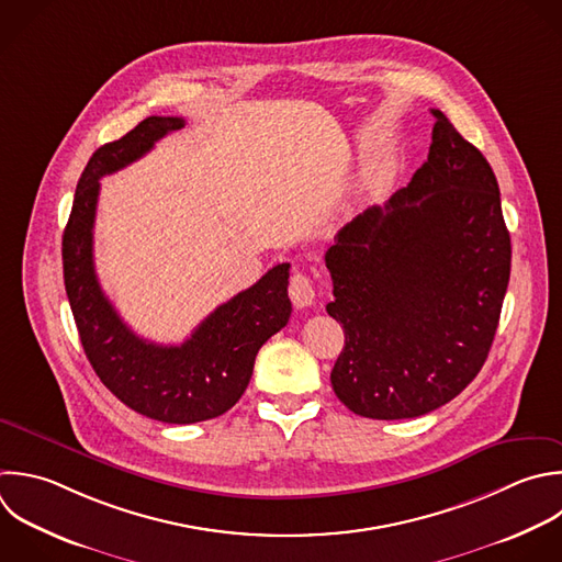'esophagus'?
<instances>
[{
	"instance_id": "1",
	"label": "esophagus",
	"mask_w": 562,
	"mask_h": 562,
	"mask_svg": "<svg viewBox=\"0 0 562 562\" xmlns=\"http://www.w3.org/2000/svg\"><path fill=\"white\" fill-rule=\"evenodd\" d=\"M288 294H290V299H292L294 307H299V310H301V307L312 305V303H314V296H316L314 285H312V281H310V277H307V274H303V272H294V274L290 277Z\"/></svg>"
}]
</instances>
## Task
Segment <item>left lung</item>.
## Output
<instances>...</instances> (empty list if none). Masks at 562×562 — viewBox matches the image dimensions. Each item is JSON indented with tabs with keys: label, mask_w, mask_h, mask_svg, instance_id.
<instances>
[{
	"label": "left lung",
	"mask_w": 562,
	"mask_h": 562,
	"mask_svg": "<svg viewBox=\"0 0 562 562\" xmlns=\"http://www.w3.org/2000/svg\"><path fill=\"white\" fill-rule=\"evenodd\" d=\"M428 160L325 252L327 314L345 329L338 400L371 419L419 417L481 371L509 281L512 246L483 154L432 110Z\"/></svg>",
	"instance_id": "obj_1"
}]
</instances>
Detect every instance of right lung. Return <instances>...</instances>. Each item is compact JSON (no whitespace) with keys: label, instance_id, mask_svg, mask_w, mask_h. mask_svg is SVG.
I'll use <instances>...</instances> for the list:
<instances>
[{"label":"right lung","instance_id":"right-lung-1","mask_svg":"<svg viewBox=\"0 0 562 562\" xmlns=\"http://www.w3.org/2000/svg\"><path fill=\"white\" fill-rule=\"evenodd\" d=\"M184 119L149 116L123 138L99 147L77 184L64 231V281L81 345L101 382L136 413L165 424L213 419L244 395L257 351L285 327L290 263L211 312L182 345H156L119 316L94 270V220L101 178L143 158Z\"/></svg>","mask_w":562,"mask_h":562}]
</instances>
